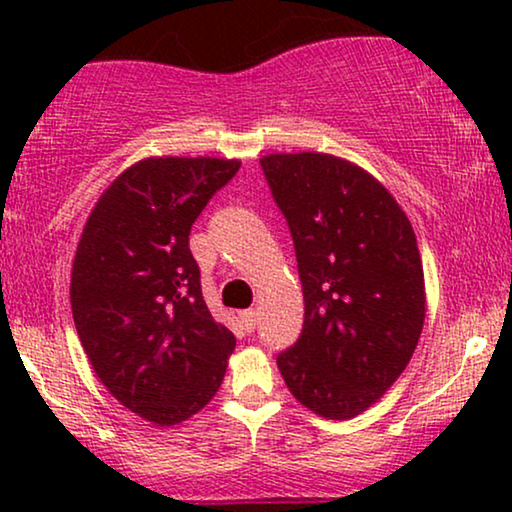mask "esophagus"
<instances>
[{
  "label": "esophagus",
  "instance_id": "esophagus-1",
  "mask_svg": "<svg viewBox=\"0 0 512 512\" xmlns=\"http://www.w3.org/2000/svg\"><path fill=\"white\" fill-rule=\"evenodd\" d=\"M240 321H242L244 331L251 333V331H254V328H256V324H258V312H256V310H244V312L240 314Z\"/></svg>",
  "mask_w": 512,
  "mask_h": 512
}]
</instances>
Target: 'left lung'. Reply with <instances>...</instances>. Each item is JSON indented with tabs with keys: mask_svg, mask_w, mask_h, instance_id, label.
I'll return each instance as SVG.
<instances>
[{
	"mask_svg": "<svg viewBox=\"0 0 512 512\" xmlns=\"http://www.w3.org/2000/svg\"><path fill=\"white\" fill-rule=\"evenodd\" d=\"M289 223L305 321L277 356L298 403L352 419L398 380L422 335L424 268L408 216L363 167L331 153L261 158Z\"/></svg>",
	"mask_w": 512,
	"mask_h": 512,
	"instance_id": "8db88e82",
	"label": "left lung"
}]
</instances>
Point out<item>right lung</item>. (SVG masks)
<instances>
[{
  "label": "right lung",
  "instance_id": "1",
  "mask_svg": "<svg viewBox=\"0 0 512 512\" xmlns=\"http://www.w3.org/2000/svg\"><path fill=\"white\" fill-rule=\"evenodd\" d=\"M226 158H144L118 174L83 226L72 314L109 394L172 426L219 391L235 335L214 321L188 249L191 226L240 170Z\"/></svg>",
  "mask_w": 512,
  "mask_h": 512
}]
</instances>
